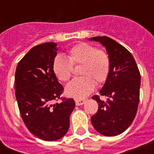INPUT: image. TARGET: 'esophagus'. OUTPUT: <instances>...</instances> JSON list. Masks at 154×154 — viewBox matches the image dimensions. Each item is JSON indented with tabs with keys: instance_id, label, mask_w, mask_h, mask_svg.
Instances as JSON below:
<instances>
[{
	"instance_id": "esophagus-1",
	"label": "esophagus",
	"mask_w": 154,
	"mask_h": 154,
	"mask_svg": "<svg viewBox=\"0 0 154 154\" xmlns=\"http://www.w3.org/2000/svg\"><path fill=\"white\" fill-rule=\"evenodd\" d=\"M75 102H76V105H82L85 102V99H76Z\"/></svg>"
}]
</instances>
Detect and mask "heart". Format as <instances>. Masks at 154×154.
<instances>
[{
  "label": "heart",
  "mask_w": 154,
  "mask_h": 154,
  "mask_svg": "<svg viewBox=\"0 0 154 154\" xmlns=\"http://www.w3.org/2000/svg\"><path fill=\"white\" fill-rule=\"evenodd\" d=\"M82 65L80 74L82 77L72 80L66 85L65 94L82 99L88 96L97 84L107 79L110 69V59L106 52L88 43L82 42L68 51V58L57 55L53 62V71L59 81L66 82L72 75V65Z\"/></svg>",
  "instance_id": "b5f03b06"
}]
</instances>
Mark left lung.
<instances>
[{"instance_id": "1", "label": "left lung", "mask_w": 154, "mask_h": 154, "mask_svg": "<svg viewBox=\"0 0 154 154\" xmlns=\"http://www.w3.org/2000/svg\"><path fill=\"white\" fill-rule=\"evenodd\" d=\"M90 41L105 47L110 59V69L101 96L92 98L98 103V110L91 117L94 129L102 135L113 137L125 131L136 116L140 98L141 75L134 57L122 45L108 37H94Z\"/></svg>"}]
</instances>
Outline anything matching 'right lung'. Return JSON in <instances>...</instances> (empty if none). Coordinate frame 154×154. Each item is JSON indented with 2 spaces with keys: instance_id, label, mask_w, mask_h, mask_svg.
Segmentation results:
<instances>
[{
  "instance_id": "obj_1",
  "label": "right lung",
  "mask_w": 154,
  "mask_h": 154,
  "mask_svg": "<svg viewBox=\"0 0 154 154\" xmlns=\"http://www.w3.org/2000/svg\"><path fill=\"white\" fill-rule=\"evenodd\" d=\"M57 44L46 42L30 49L19 61L15 72L16 99L28 129L38 138H61L69 128L75 108L72 98H62L64 88L53 73ZM61 99L60 103L54 100Z\"/></svg>"
}]
</instances>
